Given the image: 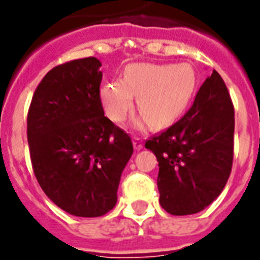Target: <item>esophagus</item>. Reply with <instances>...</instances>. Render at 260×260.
Returning <instances> with one entry per match:
<instances>
[{"label":"esophagus","instance_id":"34e87169","mask_svg":"<svg viewBox=\"0 0 260 260\" xmlns=\"http://www.w3.org/2000/svg\"><path fill=\"white\" fill-rule=\"evenodd\" d=\"M132 142H134L135 150H142V148H143V140L140 138H134L132 139Z\"/></svg>","mask_w":260,"mask_h":260}]
</instances>
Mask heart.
<instances>
[{"label": "heart", "instance_id": "heart-1", "mask_svg": "<svg viewBox=\"0 0 260 260\" xmlns=\"http://www.w3.org/2000/svg\"><path fill=\"white\" fill-rule=\"evenodd\" d=\"M196 90L198 76L191 64L138 62L126 67L122 80L105 83L99 98L113 121H122L134 108V96H138L143 116L135 126L142 128L150 121L154 128H165L187 110Z\"/></svg>", "mask_w": 260, "mask_h": 260}]
</instances>
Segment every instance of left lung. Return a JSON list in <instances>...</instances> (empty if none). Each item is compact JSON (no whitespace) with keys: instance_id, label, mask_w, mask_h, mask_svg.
Segmentation results:
<instances>
[{"instance_id":"obj_1","label":"left lung","mask_w":260,"mask_h":260,"mask_svg":"<svg viewBox=\"0 0 260 260\" xmlns=\"http://www.w3.org/2000/svg\"><path fill=\"white\" fill-rule=\"evenodd\" d=\"M233 134V104L213 71L185 116L146 143L158 161L159 203L168 213L196 214L219 196L232 170Z\"/></svg>"}]
</instances>
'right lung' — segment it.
Returning a JSON list of instances; mask_svg holds the SVG:
<instances>
[{"instance_id": "obj_1", "label": "right lung", "mask_w": 260, "mask_h": 260, "mask_svg": "<svg viewBox=\"0 0 260 260\" xmlns=\"http://www.w3.org/2000/svg\"><path fill=\"white\" fill-rule=\"evenodd\" d=\"M101 67L88 57L49 71L27 117L38 183L54 205L76 217H101L116 206L121 173L134 152L129 136L105 116Z\"/></svg>"}]
</instances>
